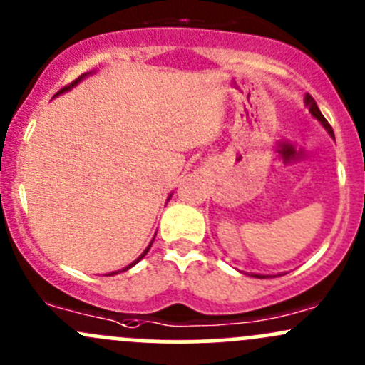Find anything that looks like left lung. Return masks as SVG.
Listing matches in <instances>:
<instances>
[{
	"label": "left lung",
	"instance_id": "1",
	"mask_svg": "<svg viewBox=\"0 0 365 365\" xmlns=\"http://www.w3.org/2000/svg\"><path fill=\"white\" fill-rule=\"evenodd\" d=\"M305 106H307V108H309V113H311L312 116H314L316 120H318L319 123H322L323 127L327 128V132H329V134L332 135V138H334V130H332V127H330L329 121L325 120V116H323L322 111H319V109H318V106H316L314 98H312L311 95H309V93L305 95ZM252 275H254V277H257V279H267V277H270V275H259V274H252Z\"/></svg>",
	"mask_w": 365,
	"mask_h": 365
}]
</instances>
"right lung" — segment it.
Listing matches in <instances>:
<instances>
[{
	"label": "right lung",
	"mask_w": 365,
	"mask_h": 365,
	"mask_svg": "<svg viewBox=\"0 0 365 365\" xmlns=\"http://www.w3.org/2000/svg\"><path fill=\"white\" fill-rule=\"evenodd\" d=\"M86 76H88V73H83V76H79V77H77V79H76V81H73V83H70V84H68V86H65V88H63V90H60V91H58V93H56V95H54V97H58V95H61V93H65V91H68V90H70V88H73V86H76V84H77V83H81V81H83V79H84V77H86ZM152 244H153V240H152V242H150V245H148V247H146V249H145V252H143V254H141V256H139V257H138V259H135V261H132V263H130V264H128V267H125V268H123V270H121V272L128 270V268H132V267H134V264H135V263H139V261H141V259H143V257H145V256H146V252H148V251H150V247H152ZM118 272H120V270H118ZM118 272H111V274H109V275H114V274H118Z\"/></svg>",
	"instance_id": "add662e5"
}]
</instances>
